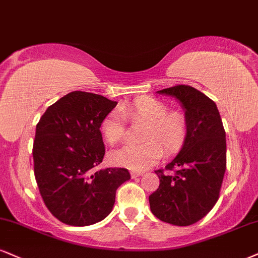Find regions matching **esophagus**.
<instances>
[{
    "mask_svg": "<svg viewBox=\"0 0 258 258\" xmlns=\"http://www.w3.org/2000/svg\"><path fill=\"white\" fill-rule=\"evenodd\" d=\"M130 176H132V178H138L140 176H142V172H139V171H132V172H130Z\"/></svg>",
    "mask_w": 258,
    "mask_h": 258,
    "instance_id": "obj_1",
    "label": "esophagus"
}]
</instances>
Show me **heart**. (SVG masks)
<instances>
[{"instance_id":"b5f03b06","label":"heart","mask_w":258,"mask_h":258,"mask_svg":"<svg viewBox=\"0 0 258 258\" xmlns=\"http://www.w3.org/2000/svg\"><path fill=\"white\" fill-rule=\"evenodd\" d=\"M123 114L133 124H145L141 145H125L109 155L117 166L142 171L153 166L165 153L171 154L182 147L186 138L187 123L183 113L168 111L164 101L155 98H139L119 110H112L100 123V132L109 145H116L125 132Z\"/></svg>"}]
</instances>
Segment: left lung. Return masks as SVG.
Instances as JSON below:
<instances>
[{
  "instance_id": "1",
  "label": "left lung",
  "mask_w": 258,
  "mask_h": 258,
  "mask_svg": "<svg viewBox=\"0 0 258 258\" xmlns=\"http://www.w3.org/2000/svg\"><path fill=\"white\" fill-rule=\"evenodd\" d=\"M179 101L185 111L186 138L177 157L155 171L160 184L149 196L159 220L189 226L206 217L219 200L226 171V134L217 104L186 85L158 91ZM174 170V174H170Z\"/></svg>"
}]
</instances>
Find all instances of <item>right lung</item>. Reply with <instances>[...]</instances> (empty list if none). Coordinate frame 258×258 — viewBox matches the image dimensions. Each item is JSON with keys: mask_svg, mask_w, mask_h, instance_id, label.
Returning <instances> with one entry per match:
<instances>
[{"mask_svg": "<svg viewBox=\"0 0 258 258\" xmlns=\"http://www.w3.org/2000/svg\"><path fill=\"white\" fill-rule=\"evenodd\" d=\"M117 101L71 92L47 107L36 128L34 176L50 213L71 226L99 222L112 211L126 168L94 171L104 159L100 123Z\"/></svg>", "mask_w": 258, "mask_h": 258, "instance_id": "add662e5", "label": "right lung"}]
</instances>
